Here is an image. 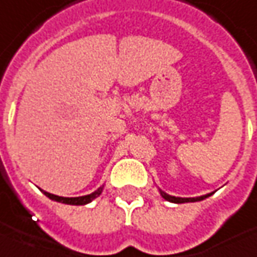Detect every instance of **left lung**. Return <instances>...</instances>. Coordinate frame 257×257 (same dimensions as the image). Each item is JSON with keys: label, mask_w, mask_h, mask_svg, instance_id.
Wrapping results in <instances>:
<instances>
[{"label": "left lung", "mask_w": 257, "mask_h": 257, "mask_svg": "<svg viewBox=\"0 0 257 257\" xmlns=\"http://www.w3.org/2000/svg\"><path fill=\"white\" fill-rule=\"evenodd\" d=\"M160 194H162V197L164 200H167V201H171V203H177V204H182V203H194V201H201L204 198L209 197V196H212V193H208L205 196H200V197H175V196H170L167 193H164L163 190H160Z\"/></svg>", "instance_id": "8db88e82"}]
</instances>
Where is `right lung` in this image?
Segmentation results:
<instances>
[{
    "label": "right lung",
    "instance_id": "1",
    "mask_svg": "<svg viewBox=\"0 0 257 257\" xmlns=\"http://www.w3.org/2000/svg\"><path fill=\"white\" fill-rule=\"evenodd\" d=\"M102 188L104 186H101L98 188L95 192H93L91 194H87V196H82V197H60V196H56V194H52V193L45 192L41 189V192L44 193L46 197H49L50 200H53V201H57V203H63V204H69V205H85V204L91 203L94 198H97L102 192Z\"/></svg>",
    "mask_w": 257,
    "mask_h": 257
}]
</instances>
